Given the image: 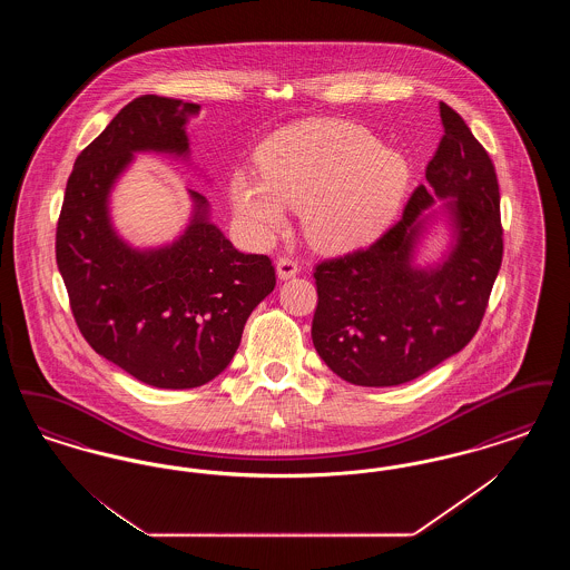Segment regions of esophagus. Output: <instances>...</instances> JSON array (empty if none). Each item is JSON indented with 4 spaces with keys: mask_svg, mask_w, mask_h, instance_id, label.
Instances as JSON below:
<instances>
[{
    "mask_svg": "<svg viewBox=\"0 0 570 570\" xmlns=\"http://www.w3.org/2000/svg\"><path fill=\"white\" fill-rule=\"evenodd\" d=\"M275 269H277V277H279V279H291V277H295L298 273V263L297 261H293V258H288V256H282V258L277 261Z\"/></svg>",
    "mask_w": 570,
    "mask_h": 570,
    "instance_id": "obj_1",
    "label": "esophagus"
}]
</instances>
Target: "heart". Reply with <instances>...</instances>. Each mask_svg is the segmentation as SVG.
I'll use <instances>...</instances> for the list:
<instances>
[{"label": "heart", "instance_id": "obj_1", "mask_svg": "<svg viewBox=\"0 0 570 570\" xmlns=\"http://www.w3.org/2000/svg\"><path fill=\"white\" fill-rule=\"evenodd\" d=\"M263 177L235 173L230 200L256 235L284 224L286 207L321 249H351L386 228L410 184V164L367 128L318 119L272 136L258 151Z\"/></svg>", "mask_w": 570, "mask_h": 570}]
</instances>
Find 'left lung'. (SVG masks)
Returning a JSON list of instances; mask_svg holds the SVG:
<instances>
[{"label":"left lung","mask_w":570,"mask_h":570,"mask_svg":"<svg viewBox=\"0 0 570 570\" xmlns=\"http://www.w3.org/2000/svg\"><path fill=\"white\" fill-rule=\"evenodd\" d=\"M444 135L404 216L365 249L316 265L314 348L340 379L395 386L423 376L474 337L502 265L495 168L460 112L440 102ZM435 197L445 200L454 245L435 268L413 247Z\"/></svg>","instance_id":"8db88e82"}]
</instances>
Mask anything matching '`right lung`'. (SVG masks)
<instances>
[{
    "label": "right lung",
    "mask_w": 570,
    "mask_h": 570,
    "mask_svg": "<svg viewBox=\"0 0 570 570\" xmlns=\"http://www.w3.org/2000/svg\"><path fill=\"white\" fill-rule=\"evenodd\" d=\"M198 109L163 96L126 105L77 158L57 222V267L82 337L158 389H194L222 374L247 316L275 288L269 256L235 249L198 191L190 190L188 228L170 245L136 249L110 224V188L132 156L186 158V124Z\"/></svg>",
    "instance_id": "right-lung-1"
}]
</instances>
